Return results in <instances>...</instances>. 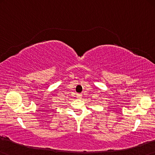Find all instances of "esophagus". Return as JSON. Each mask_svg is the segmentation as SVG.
<instances>
[{
  "label": "esophagus",
  "mask_w": 155,
  "mask_h": 155,
  "mask_svg": "<svg viewBox=\"0 0 155 155\" xmlns=\"http://www.w3.org/2000/svg\"><path fill=\"white\" fill-rule=\"evenodd\" d=\"M77 97L78 98V99H81V97H82V94H77Z\"/></svg>",
  "instance_id": "34e87169"
}]
</instances>
